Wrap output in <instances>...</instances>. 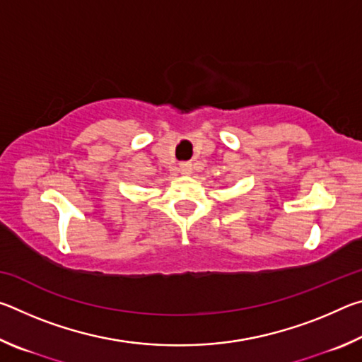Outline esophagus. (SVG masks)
Instances as JSON below:
<instances>
[{
	"label": "esophagus",
	"mask_w": 362,
	"mask_h": 362,
	"mask_svg": "<svg viewBox=\"0 0 362 362\" xmlns=\"http://www.w3.org/2000/svg\"><path fill=\"white\" fill-rule=\"evenodd\" d=\"M179 169H180L182 175H192V173H193V166L189 163H182Z\"/></svg>",
	"instance_id": "obj_1"
}]
</instances>
